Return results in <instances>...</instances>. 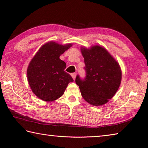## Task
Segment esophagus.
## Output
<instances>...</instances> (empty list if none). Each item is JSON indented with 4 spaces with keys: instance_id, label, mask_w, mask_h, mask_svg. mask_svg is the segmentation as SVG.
<instances>
[{
    "instance_id": "1",
    "label": "esophagus",
    "mask_w": 148,
    "mask_h": 148,
    "mask_svg": "<svg viewBox=\"0 0 148 148\" xmlns=\"http://www.w3.org/2000/svg\"><path fill=\"white\" fill-rule=\"evenodd\" d=\"M76 75H77V74H76L75 73H71V77H72V78H73V79L74 80L75 79Z\"/></svg>"
}]
</instances>
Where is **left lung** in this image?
Masks as SVG:
<instances>
[{
    "mask_svg": "<svg viewBox=\"0 0 148 148\" xmlns=\"http://www.w3.org/2000/svg\"><path fill=\"white\" fill-rule=\"evenodd\" d=\"M86 76L77 75L75 82L83 99L93 106L106 104L120 86L122 71L118 62L106 49L99 46L82 49Z\"/></svg>",
    "mask_w": 148,
    "mask_h": 148,
    "instance_id": "obj_1",
    "label": "left lung"
}]
</instances>
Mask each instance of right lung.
Instances as JSON below:
<instances>
[{"label":"right lung","mask_w":148,"mask_h":148,"mask_svg":"<svg viewBox=\"0 0 148 148\" xmlns=\"http://www.w3.org/2000/svg\"><path fill=\"white\" fill-rule=\"evenodd\" d=\"M71 46L50 42L43 45L31 60L27 69L28 81L34 95L44 101H53L64 95L73 82L65 71L66 64L59 57Z\"/></svg>","instance_id":"1"}]
</instances>
